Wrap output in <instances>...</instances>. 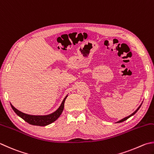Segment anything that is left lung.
Listing matches in <instances>:
<instances>
[{"instance_id":"1","label":"left lung","mask_w":154,"mask_h":154,"mask_svg":"<svg viewBox=\"0 0 154 154\" xmlns=\"http://www.w3.org/2000/svg\"><path fill=\"white\" fill-rule=\"evenodd\" d=\"M141 104H142V103H141V104H140V106H139V107H138V108L137 109V110H136V111H135V112H133L132 113V114H131V115H130L129 116H128V117H125V118H123V119H121V120H120V121H119L117 123H121V122H123V121H125V120H127V119H129V117H131V116H133V115H135V113L137 112V111H138V110H139V109H140V107H141Z\"/></svg>"}]
</instances>
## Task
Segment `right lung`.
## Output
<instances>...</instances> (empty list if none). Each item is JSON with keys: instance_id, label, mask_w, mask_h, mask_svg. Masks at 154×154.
<instances>
[{"instance_id": "1", "label": "right lung", "mask_w": 154, "mask_h": 154, "mask_svg": "<svg viewBox=\"0 0 154 154\" xmlns=\"http://www.w3.org/2000/svg\"><path fill=\"white\" fill-rule=\"evenodd\" d=\"M68 95L66 96V97L63 98L61 105L56 111L47 115H31L25 114V113L19 111V110H17L16 108H14L11 104V105L14 112L17 115L19 116L20 117L22 118L23 120L25 121L27 123L33 125L46 126L54 122L55 121H56L59 118L61 114H62V112H63V107H64V103Z\"/></svg>"}]
</instances>
